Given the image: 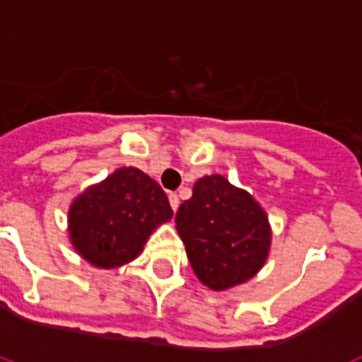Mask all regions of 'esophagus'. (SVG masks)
<instances>
[{
    "mask_svg": "<svg viewBox=\"0 0 362 362\" xmlns=\"http://www.w3.org/2000/svg\"><path fill=\"white\" fill-rule=\"evenodd\" d=\"M168 201H170V206H172V210H177V206H179V197L175 196V194H170V196H168Z\"/></svg>",
    "mask_w": 362,
    "mask_h": 362,
    "instance_id": "1",
    "label": "esophagus"
}]
</instances>
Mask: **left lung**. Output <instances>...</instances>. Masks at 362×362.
Listing matches in <instances>:
<instances>
[{
  "label": "left lung",
  "mask_w": 362,
  "mask_h": 362,
  "mask_svg": "<svg viewBox=\"0 0 362 362\" xmlns=\"http://www.w3.org/2000/svg\"><path fill=\"white\" fill-rule=\"evenodd\" d=\"M175 228L197 279L221 292L246 283L263 268L272 230L261 204L223 175H204L179 206Z\"/></svg>",
  "instance_id": "left-lung-1"
}]
</instances>
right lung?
<instances>
[{
    "label": "right lung",
    "instance_id": "obj_1",
    "mask_svg": "<svg viewBox=\"0 0 362 362\" xmlns=\"http://www.w3.org/2000/svg\"><path fill=\"white\" fill-rule=\"evenodd\" d=\"M172 216L163 188L139 168L123 166L72 201L70 243L94 267L117 268L141 254L150 233Z\"/></svg>",
    "mask_w": 362,
    "mask_h": 362
}]
</instances>
